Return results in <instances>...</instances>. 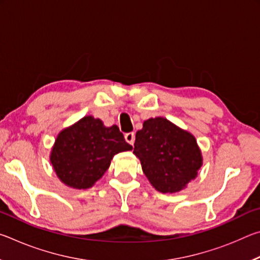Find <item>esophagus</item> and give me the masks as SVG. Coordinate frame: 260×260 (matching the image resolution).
<instances>
[{
    "label": "esophagus",
    "instance_id": "34e87169",
    "mask_svg": "<svg viewBox=\"0 0 260 260\" xmlns=\"http://www.w3.org/2000/svg\"><path fill=\"white\" fill-rule=\"evenodd\" d=\"M125 140L127 143H129L131 146H133L135 142V134L134 133H126L125 134Z\"/></svg>",
    "mask_w": 260,
    "mask_h": 260
}]
</instances>
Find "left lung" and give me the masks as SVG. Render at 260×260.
I'll return each mask as SVG.
<instances>
[{"label":"left lung","instance_id":"left-lung-1","mask_svg":"<svg viewBox=\"0 0 260 260\" xmlns=\"http://www.w3.org/2000/svg\"><path fill=\"white\" fill-rule=\"evenodd\" d=\"M133 153L151 186L162 193L182 190L203 165L195 136L162 117L143 122L136 132Z\"/></svg>","mask_w":260,"mask_h":260}]
</instances>
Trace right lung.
<instances>
[{
    "instance_id": "obj_1",
    "label": "right lung",
    "mask_w": 260,
    "mask_h": 260,
    "mask_svg": "<svg viewBox=\"0 0 260 260\" xmlns=\"http://www.w3.org/2000/svg\"><path fill=\"white\" fill-rule=\"evenodd\" d=\"M132 149L117 125L107 127L99 118L85 116L59 132L50 162L65 186L88 189L107 172L114 155Z\"/></svg>"
}]
</instances>
